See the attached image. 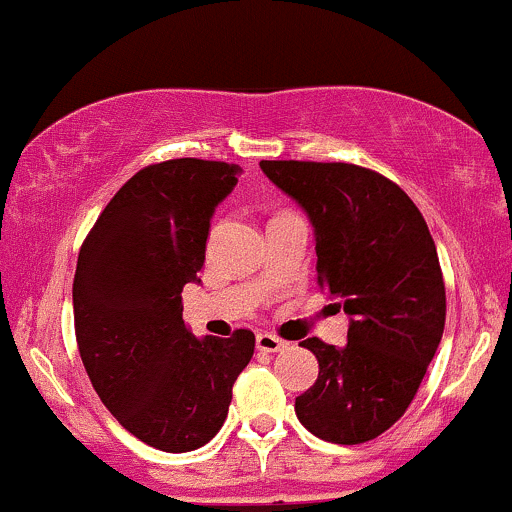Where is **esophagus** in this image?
Listing matches in <instances>:
<instances>
[{
  "label": "esophagus",
  "instance_id": "1",
  "mask_svg": "<svg viewBox=\"0 0 512 512\" xmlns=\"http://www.w3.org/2000/svg\"><path fill=\"white\" fill-rule=\"evenodd\" d=\"M256 348L263 350V353H278V350H285L287 343L283 341V338H278L275 333H258L256 336Z\"/></svg>",
  "mask_w": 512,
  "mask_h": 512
}]
</instances>
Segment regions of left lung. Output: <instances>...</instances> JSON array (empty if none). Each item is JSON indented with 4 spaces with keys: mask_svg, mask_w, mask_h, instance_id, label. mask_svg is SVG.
<instances>
[{
    "mask_svg": "<svg viewBox=\"0 0 512 512\" xmlns=\"http://www.w3.org/2000/svg\"><path fill=\"white\" fill-rule=\"evenodd\" d=\"M307 212L317 283L341 297L348 343L302 341L319 377L295 399L309 433L336 445L375 440L404 416L445 329V283L426 220L387 176L343 162H261ZM338 304V307H341Z\"/></svg>",
    "mask_w": 512,
    "mask_h": 512,
    "instance_id": "left-lung-1",
    "label": "left lung"
}]
</instances>
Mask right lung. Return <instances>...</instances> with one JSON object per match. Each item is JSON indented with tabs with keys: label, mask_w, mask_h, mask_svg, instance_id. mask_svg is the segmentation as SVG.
<instances>
[{
	"label": "right lung",
	"mask_w": 512,
	"mask_h": 512,
	"mask_svg": "<svg viewBox=\"0 0 512 512\" xmlns=\"http://www.w3.org/2000/svg\"><path fill=\"white\" fill-rule=\"evenodd\" d=\"M237 164L169 159L137 171L86 234L77 258L74 333L86 375L118 423L164 452L203 447L225 423L256 336L195 338L183 285L200 283L210 217Z\"/></svg>",
	"instance_id": "1"
}]
</instances>
